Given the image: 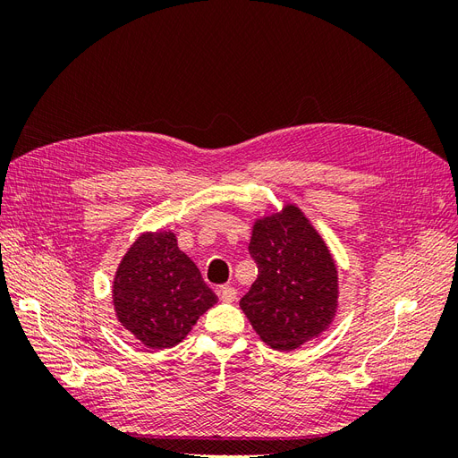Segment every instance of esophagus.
<instances>
[{
  "mask_svg": "<svg viewBox=\"0 0 458 458\" xmlns=\"http://www.w3.org/2000/svg\"><path fill=\"white\" fill-rule=\"evenodd\" d=\"M219 298L224 300V301H234L237 300V290H234L233 286H229V284H225V286H221L219 288Z\"/></svg>",
  "mask_w": 458,
  "mask_h": 458,
  "instance_id": "esophagus-1",
  "label": "esophagus"
}]
</instances>
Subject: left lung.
I'll use <instances>...</instances> for the list:
<instances>
[{
  "label": "left lung",
  "instance_id": "left-lung-1",
  "mask_svg": "<svg viewBox=\"0 0 458 458\" xmlns=\"http://www.w3.org/2000/svg\"><path fill=\"white\" fill-rule=\"evenodd\" d=\"M248 250L258 263V279L241 310L263 344L293 352L330 328L338 313V267L296 204L256 217Z\"/></svg>",
  "mask_w": 458,
  "mask_h": 458
}]
</instances>
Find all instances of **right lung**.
Masks as SVG:
<instances>
[{"label": "right lung", "instance_id": "add662e5", "mask_svg": "<svg viewBox=\"0 0 458 458\" xmlns=\"http://www.w3.org/2000/svg\"><path fill=\"white\" fill-rule=\"evenodd\" d=\"M217 301L170 229L145 231L122 256L113 281L118 323L150 350H168Z\"/></svg>", "mask_w": 458, "mask_h": 458}]
</instances>
